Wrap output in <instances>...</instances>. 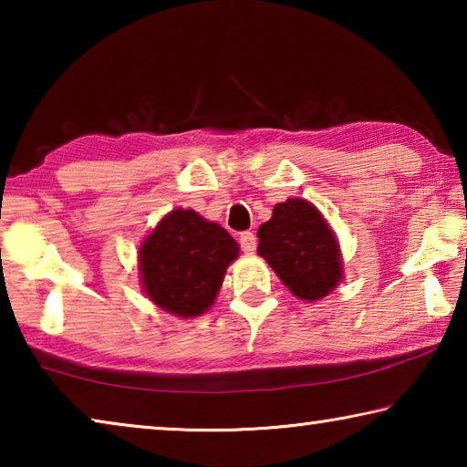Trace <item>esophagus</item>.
<instances>
[{"instance_id": "1", "label": "esophagus", "mask_w": 467, "mask_h": 467, "mask_svg": "<svg viewBox=\"0 0 467 467\" xmlns=\"http://www.w3.org/2000/svg\"><path fill=\"white\" fill-rule=\"evenodd\" d=\"M239 244H241V249L244 251V253H253L255 251V247H257V239H255V234L253 233H241L239 234Z\"/></svg>"}]
</instances>
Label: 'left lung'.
Instances as JSON below:
<instances>
[{
    "label": "left lung",
    "instance_id": "8db88e82",
    "mask_svg": "<svg viewBox=\"0 0 467 467\" xmlns=\"http://www.w3.org/2000/svg\"><path fill=\"white\" fill-rule=\"evenodd\" d=\"M257 251L290 292L303 300L329 295L342 280L339 247L319 210L305 200H288L274 208L257 231Z\"/></svg>",
    "mask_w": 467,
    "mask_h": 467
}]
</instances>
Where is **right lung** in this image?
<instances>
[{
    "instance_id": "1",
    "label": "right lung",
    "mask_w": 467,
    "mask_h": 467,
    "mask_svg": "<svg viewBox=\"0 0 467 467\" xmlns=\"http://www.w3.org/2000/svg\"><path fill=\"white\" fill-rule=\"evenodd\" d=\"M239 244L193 210L171 212L140 249L144 290L164 311L195 317L214 303Z\"/></svg>"
}]
</instances>
